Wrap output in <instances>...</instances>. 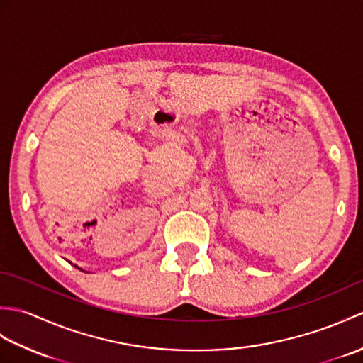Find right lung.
<instances>
[{
  "instance_id": "1",
  "label": "right lung",
  "mask_w": 363,
  "mask_h": 363,
  "mask_svg": "<svg viewBox=\"0 0 363 363\" xmlns=\"http://www.w3.org/2000/svg\"><path fill=\"white\" fill-rule=\"evenodd\" d=\"M74 267H76V268H78V269H81V272H84V269H82V268H79L78 265H74ZM86 273H87V272H86Z\"/></svg>"
}]
</instances>
